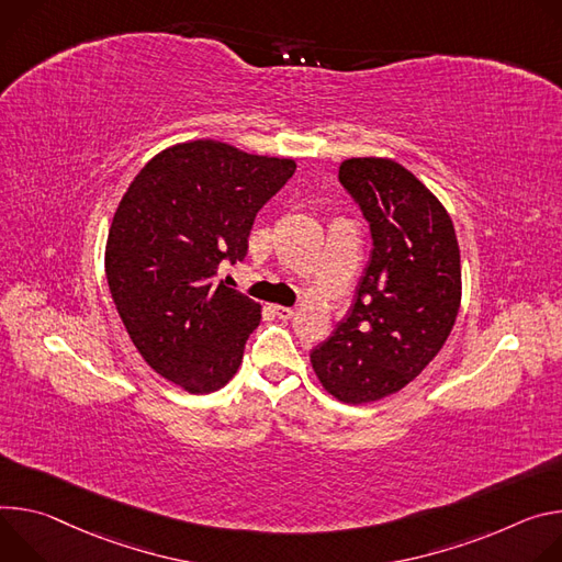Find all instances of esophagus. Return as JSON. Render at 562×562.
<instances>
[{
	"instance_id": "esophagus-1",
	"label": "esophagus",
	"mask_w": 562,
	"mask_h": 562,
	"mask_svg": "<svg viewBox=\"0 0 562 562\" xmlns=\"http://www.w3.org/2000/svg\"><path fill=\"white\" fill-rule=\"evenodd\" d=\"M274 315L279 319H292L294 317V310L292 307H285V305H274Z\"/></svg>"
}]
</instances>
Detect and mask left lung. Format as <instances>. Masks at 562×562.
<instances>
[{
    "label": "left lung",
    "instance_id": "1",
    "mask_svg": "<svg viewBox=\"0 0 562 562\" xmlns=\"http://www.w3.org/2000/svg\"><path fill=\"white\" fill-rule=\"evenodd\" d=\"M339 182L372 249L348 313L310 361L328 393L366 404L404 389L445 346L462 296L460 247L447 210L395 160L350 158Z\"/></svg>",
    "mask_w": 562,
    "mask_h": 562
}]
</instances>
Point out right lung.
<instances>
[{"instance_id": "right-lung-1", "label": "right lung", "mask_w": 562, "mask_h": 562, "mask_svg": "<svg viewBox=\"0 0 562 562\" xmlns=\"http://www.w3.org/2000/svg\"><path fill=\"white\" fill-rule=\"evenodd\" d=\"M294 169L216 140L182 143L151 158L115 210L104 257L115 310L145 361L187 393L225 386L261 322V305L216 274L245 259L259 210Z\"/></svg>"}]
</instances>
